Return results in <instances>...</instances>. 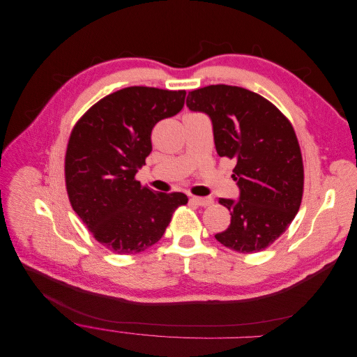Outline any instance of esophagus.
<instances>
[{
    "instance_id": "1",
    "label": "esophagus",
    "mask_w": 357,
    "mask_h": 357,
    "mask_svg": "<svg viewBox=\"0 0 357 357\" xmlns=\"http://www.w3.org/2000/svg\"><path fill=\"white\" fill-rule=\"evenodd\" d=\"M191 201L199 206H209L213 204V199L209 198V197H197V195H192L191 197Z\"/></svg>"
}]
</instances>
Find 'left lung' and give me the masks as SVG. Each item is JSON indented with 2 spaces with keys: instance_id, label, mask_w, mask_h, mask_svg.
I'll use <instances>...</instances> for the list:
<instances>
[{
  "instance_id": "obj_1",
  "label": "left lung",
  "mask_w": 357,
  "mask_h": 357,
  "mask_svg": "<svg viewBox=\"0 0 357 357\" xmlns=\"http://www.w3.org/2000/svg\"><path fill=\"white\" fill-rule=\"evenodd\" d=\"M185 104L211 118L217 153L236 162L239 199L220 198L231 225L215 239L239 253L266 249L290 227L303 199V156L291 122L261 96L236 86L190 91Z\"/></svg>"
}]
</instances>
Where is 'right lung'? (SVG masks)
<instances>
[{
  "mask_svg": "<svg viewBox=\"0 0 357 357\" xmlns=\"http://www.w3.org/2000/svg\"><path fill=\"white\" fill-rule=\"evenodd\" d=\"M185 91L126 87L94 104L71 130L64 177L71 206L93 236L118 255L159 242L183 192H158L135 178L152 152V129L184 107Z\"/></svg>",
  "mask_w": 357,
  "mask_h": 357,
  "instance_id": "1",
  "label": "right lung"
}]
</instances>
